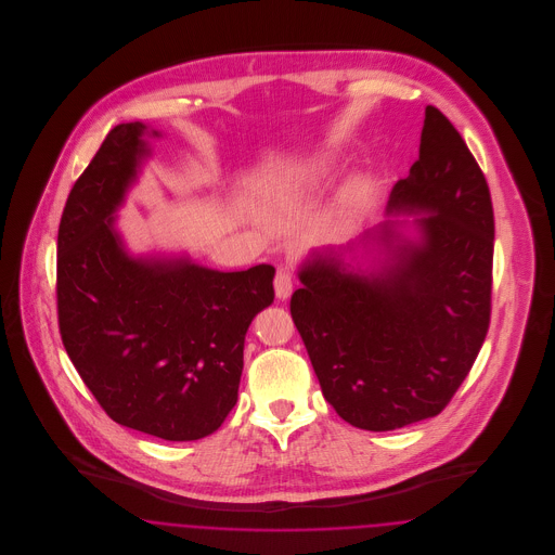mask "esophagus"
I'll return each instance as SVG.
<instances>
[{
    "mask_svg": "<svg viewBox=\"0 0 555 555\" xmlns=\"http://www.w3.org/2000/svg\"><path fill=\"white\" fill-rule=\"evenodd\" d=\"M293 291V279H291L289 270L281 268L274 276V293L279 299H287Z\"/></svg>",
    "mask_w": 555,
    "mask_h": 555,
    "instance_id": "34e87169",
    "label": "esophagus"
}]
</instances>
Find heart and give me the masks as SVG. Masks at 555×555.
I'll list each match as a JSON object with an SVG mask.
<instances>
[{
  "label": "heart",
  "mask_w": 555,
  "mask_h": 555,
  "mask_svg": "<svg viewBox=\"0 0 555 555\" xmlns=\"http://www.w3.org/2000/svg\"><path fill=\"white\" fill-rule=\"evenodd\" d=\"M333 172V159L331 156H317L306 164L301 170V181L306 185H317L331 177ZM370 197V183L366 179H356L349 185L345 186L344 197H341V218L344 220H353L360 216L366 208Z\"/></svg>",
  "instance_id": "1"
}]
</instances>
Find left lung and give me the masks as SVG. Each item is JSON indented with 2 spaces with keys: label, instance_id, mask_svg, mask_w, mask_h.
Instances as JSON below:
<instances>
[{
  "label": "left lung",
  "instance_id": "8db88e82",
  "mask_svg": "<svg viewBox=\"0 0 555 555\" xmlns=\"http://www.w3.org/2000/svg\"><path fill=\"white\" fill-rule=\"evenodd\" d=\"M389 210L421 214V241L353 272L333 251L299 270L291 317L322 396L345 423L393 430L446 410L489 331L495 220L487 179L448 116L424 109L418 159L397 181Z\"/></svg>",
  "mask_w": 555,
  "mask_h": 555
}]
</instances>
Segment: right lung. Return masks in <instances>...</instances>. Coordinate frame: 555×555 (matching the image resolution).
<instances>
[{
    "mask_svg": "<svg viewBox=\"0 0 555 555\" xmlns=\"http://www.w3.org/2000/svg\"><path fill=\"white\" fill-rule=\"evenodd\" d=\"M145 131L114 127L70 189L57 229V324L114 423L197 441L237 403L245 333L274 299V268L220 272L127 256L112 214L150 154Z\"/></svg>",
    "mask_w": 555,
    "mask_h": 555,
    "instance_id": "right-lung-1",
    "label": "right lung"
}]
</instances>
